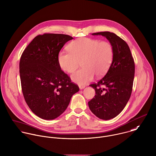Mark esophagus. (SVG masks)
<instances>
[{"label": "esophagus", "instance_id": "obj_1", "mask_svg": "<svg viewBox=\"0 0 156 156\" xmlns=\"http://www.w3.org/2000/svg\"><path fill=\"white\" fill-rule=\"evenodd\" d=\"M79 87L80 89H83L85 87V86L84 85H82V84H79Z\"/></svg>", "mask_w": 156, "mask_h": 156}]
</instances>
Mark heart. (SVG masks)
<instances>
[{
    "instance_id": "heart-1",
    "label": "heart",
    "mask_w": 156,
    "mask_h": 156,
    "mask_svg": "<svg viewBox=\"0 0 156 156\" xmlns=\"http://www.w3.org/2000/svg\"><path fill=\"white\" fill-rule=\"evenodd\" d=\"M69 52H60L58 60L64 71L72 73L79 67L82 69L72 75V80L80 84L91 81L94 75L103 76L110 68L114 55L112 45L108 41L80 37L68 45Z\"/></svg>"
}]
</instances>
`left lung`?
Instances as JSON below:
<instances>
[{
  "instance_id": "8db88e82",
  "label": "left lung",
  "mask_w": 156,
  "mask_h": 156,
  "mask_svg": "<svg viewBox=\"0 0 156 156\" xmlns=\"http://www.w3.org/2000/svg\"><path fill=\"white\" fill-rule=\"evenodd\" d=\"M106 37L114 50L112 63L105 76L97 83L90 84L95 97L88 102L92 112L102 120L117 116L129 101L133 86L135 63L128 44L114 33L102 31L92 35Z\"/></svg>"
}]
</instances>
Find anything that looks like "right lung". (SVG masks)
<instances>
[{
	"label": "right lung",
	"mask_w": 156,
	"mask_h": 156,
	"mask_svg": "<svg viewBox=\"0 0 156 156\" xmlns=\"http://www.w3.org/2000/svg\"><path fill=\"white\" fill-rule=\"evenodd\" d=\"M73 37L63 34L36 36L23 50L19 62L22 94L31 111L44 120H53L67 109L78 86L61 70L58 57Z\"/></svg>",
	"instance_id": "add662e5"
}]
</instances>
